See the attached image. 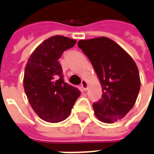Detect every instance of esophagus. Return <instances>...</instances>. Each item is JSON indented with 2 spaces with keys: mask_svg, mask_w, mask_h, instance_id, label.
<instances>
[{
  "mask_svg": "<svg viewBox=\"0 0 154 154\" xmlns=\"http://www.w3.org/2000/svg\"><path fill=\"white\" fill-rule=\"evenodd\" d=\"M88 83L87 82L85 81V80H82V84H81V87L82 88V90H88Z\"/></svg>",
  "mask_w": 154,
  "mask_h": 154,
  "instance_id": "34e87169",
  "label": "esophagus"
}]
</instances>
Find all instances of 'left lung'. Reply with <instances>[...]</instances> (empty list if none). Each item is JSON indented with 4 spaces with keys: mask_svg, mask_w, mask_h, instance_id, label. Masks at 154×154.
Wrapping results in <instances>:
<instances>
[{
    "mask_svg": "<svg viewBox=\"0 0 154 154\" xmlns=\"http://www.w3.org/2000/svg\"><path fill=\"white\" fill-rule=\"evenodd\" d=\"M77 45L91 62L102 86V98L93 104L96 117L106 124L123 119L133 107L140 88L133 59L106 37L82 39Z\"/></svg>",
    "mask_w": 154,
    "mask_h": 154,
    "instance_id": "obj_1",
    "label": "left lung"
}]
</instances>
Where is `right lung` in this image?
Segmentation results:
<instances>
[{"label": "right lung", "mask_w": 154, "mask_h": 154, "mask_svg": "<svg viewBox=\"0 0 154 154\" xmlns=\"http://www.w3.org/2000/svg\"><path fill=\"white\" fill-rule=\"evenodd\" d=\"M77 41L55 35L35 49L26 64L23 86L31 107L39 118L48 123L66 119L81 94L77 88L63 79L58 60Z\"/></svg>", "instance_id": "right-lung-1"}]
</instances>
